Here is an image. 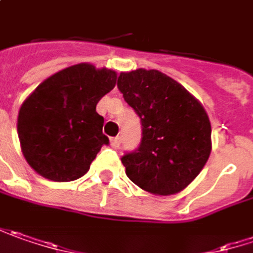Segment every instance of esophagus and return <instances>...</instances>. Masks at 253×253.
I'll return each instance as SVG.
<instances>
[{
	"mask_svg": "<svg viewBox=\"0 0 253 253\" xmlns=\"http://www.w3.org/2000/svg\"><path fill=\"white\" fill-rule=\"evenodd\" d=\"M121 145V138L120 136H115V138H112L111 139V146L114 148V149H118Z\"/></svg>",
	"mask_w": 253,
	"mask_h": 253,
	"instance_id": "obj_1",
	"label": "esophagus"
}]
</instances>
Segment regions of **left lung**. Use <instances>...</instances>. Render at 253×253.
<instances>
[{"label": "left lung", "mask_w": 253, "mask_h": 253, "mask_svg": "<svg viewBox=\"0 0 253 253\" xmlns=\"http://www.w3.org/2000/svg\"><path fill=\"white\" fill-rule=\"evenodd\" d=\"M117 86L141 120V142L122 155L128 178L155 195L182 191L211 154L208 114L181 84L157 70L121 72Z\"/></svg>", "instance_id": "obj_1"}]
</instances>
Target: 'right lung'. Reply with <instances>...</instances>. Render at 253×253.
<instances>
[{
	"mask_svg": "<svg viewBox=\"0 0 253 253\" xmlns=\"http://www.w3.org/2000/svg\"><path fill=\"white\" fill-rule=\"evenodd\" d=\"M115 81V71L78 64L37 86L19 109L17 125L31 168L57 182L75 181L88 172L101 146L109 144L96 104Z\"/></svg>",
	"mask_w": 253,
	"mask_h": 253,
	"instance_id": "obj_1",
	"label": "right lung"
}]
</instances>
